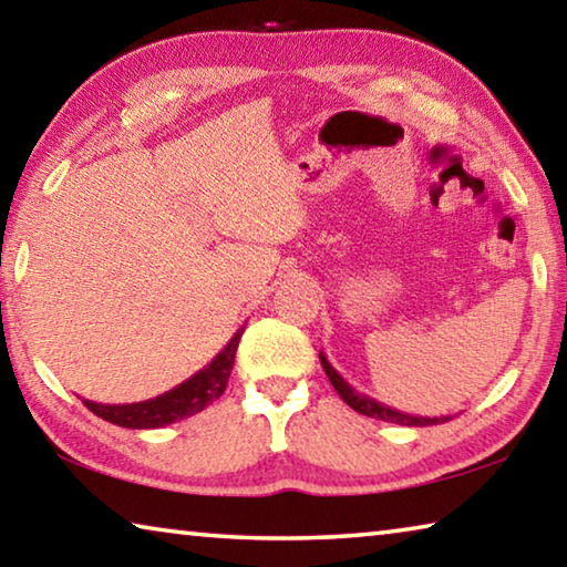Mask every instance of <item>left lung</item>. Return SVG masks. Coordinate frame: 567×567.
Here are the masks:
<instances>
[{
	"mask_svg": "<svg viewBox=\"0 0 567 567\" xmlns=\"http://www.w3.org/2000/svg\"><path fill=\"white\" fill-rule=\"evenodd\" d=\"M320 362H322V370L328 372V378L332 382V388L338 390V395L348 402V405L360 412V415H368V417H378L382 422H395V425H408V427H427V425H437V422H447V415H440V417H422V415H408V412H400L395 408H388L385 402H378L364 395V392L354 390L348 380H344L338 370L332 368L324 358V352H320Z\"/></svg>",
	"mask_w": 567,
	"mask_h": 567,
	"instance_id": "left-lung-1",
	"label": "left lung"
}]
</instances>
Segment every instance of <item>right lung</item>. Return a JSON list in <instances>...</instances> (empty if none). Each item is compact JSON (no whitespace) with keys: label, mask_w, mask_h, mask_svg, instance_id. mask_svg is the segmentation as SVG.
<instances>
[{"label":"right lung","mask_w":567,"mask_h":567,"mask_svg":"<svg viewBox=\"0 0 567 567\" xmlns=\"http://www.w3.org/2000/svg\"><path fill=\"white\" fill-rule=\"evenodd\" d=\"M243 332L245 328H239L233 334V340L225 344V350L215 354V360L205 364L203 370L195 372V375L187 378L185 382H179V385L172 388L169 392H162L157 398L130 402V405H102V402L92 400L82 402L97 417L130 430H155L172 425V422L177 420L197 415V412H203L209 402L217 400L225 392Z\"/></svg>","instance_id":"add662e5"}]
</instances>
